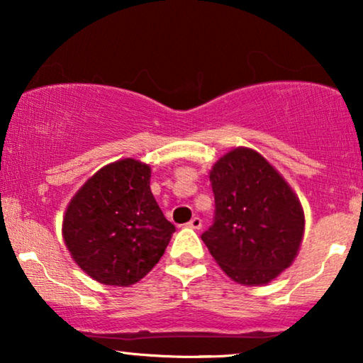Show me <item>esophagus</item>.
I'll use <instances>...</instances> for the list:
<instances>
[{
	"label": "esophagus",
	"mask_w": 363,
	"mask_h": 363,
	"mask_svg": "<svg viewBox=\"0 0 363 363\" xmlns=\"http://www.w3.org/2000/svg\"><path fill=\"white\" fill-rule=\"evenodd\" d=\"M186 226L191 228V230H200V228H201V220H200V218H198V216L191 218L190 223H188Z\"/></svg>",
	"instance_id": "1"
}]
</instances>
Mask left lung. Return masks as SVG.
Instances as JSON below:
<instances>
[{"mask_svg": "<svg viewBox=\"0 0 363 363\" xmlns=\"http://www.w3.org/2000/svg\"><path fill=\"white\" fill-rule=\"evenodd\" d=\"M216 216L201 235L225 274L241 286H266L294 262L304 238L299 198L284 177L247 147L210 170Z\"/></svg>", "mask_w": 363, "mask_h": 363, "instance_id": "left-lung-1", "label": "left lung"}]
</instances>
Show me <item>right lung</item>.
Returning <instances> with one entry per match:
<instances>
[{"label": "right lung", "mask_w": 363, "mask_h": 363, "mask_svg": "<svg viewBox=\"0 0 363 363\" xmlns=\"http://www.w3.org/2000/svg\"><path fill=\"white\" fill-rule=\"evenodd\" d=\"M152 168L122 158L94 173L71 198L62 238L76 264L94 281L128 287L165 252L175 226L150 190Z\"/></svg>", "instance_id": "add662e5"}]
</instances>
